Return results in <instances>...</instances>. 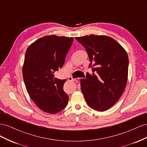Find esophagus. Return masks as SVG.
Here are the masks:
<instances>
[{"instance_id": "34e87169", "label": "esophagus", "mask_w": 147, "mask_h": 147, "mask_svg": "<svg viewBox=\"0 0 147 147\" xmlns=\"http://www.w3.org/2000/svg\"><path fill=\"white\" fill-rule=\"evenodd\" d=\"M68 80H69V81H74V82L76 80V79H75V78H73L72 77H69V78H68Z\"/></svg>"}]
</instances>
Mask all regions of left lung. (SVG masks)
<instances>
[{"mask_svg": "<svg viewBox=\"0 0 147 147\" xmlns=\"http://www.w3.org/2000/svg\"><path fill=\"white\" fill-rule=\"evenodd\" d=\"M73 37L48 35L37 40L26 50L23 75L26 90L38 107L55 114L65 109L69 96L64 92L65 80L55 78L62 68L72 46Z\"/></svg>", "mask_w": 147, "mask_h": 147, "instance_id": "left-lung-1", "label": "left lung"}]
</instances>
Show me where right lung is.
I'll return each instance as SVG.
<instances>
[{"mask_svg": "<svg viewBox=\"0 0 147 147\" xmlns=\"http://www.w3.org/2000/svg\"><path fill=\"white\" fill-rule=\"evenodd\" d=\"M88 53L93 75L81 80V90L87 104L97 111H105L116 103L126 88L129 59L126 51L105 35L75 37Z\"/></svg>", "mask_w": 147, "mask_h": 147, "instance_id": "obj_1", "label": "right lung"}]
</instances>
